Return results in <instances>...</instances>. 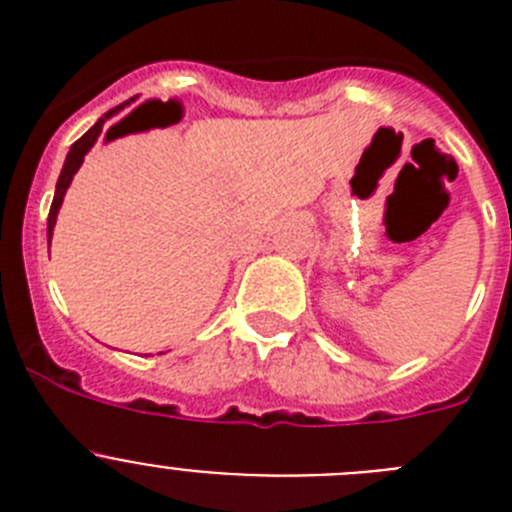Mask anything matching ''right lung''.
Wrapping results in <instances>:
<instances>
[{
	"instance_id": "right-lung-1",
	"label": "right lung",
	"mask_w": 512,
	"mask_h": 512,
	"mask_svg": "<svg viewBox=\"0 0 512 512\" xmlns=\"http://www.w3.org/2000/svg\"><path fill=\"white\" fill-rule=\"evenodd\" d=\"M125 104H120V107H115V110L104 112L102 117H99L97 122H94V128H89L87 133L81 135L79 140H76L74 146H71L69 156H66V164H63L61 169V176H58V184H56V197H53V205H51V212H48V243H51V235H53V225H56V215L58 210H61V202H63V194H66V189H69L71 179H74V174L79 171L81 161H84V156H87L89 148L94 146V140L99 138V133H102V125L104 120H110L115 112H120Z\"/></svg>"
}]
</instances>
